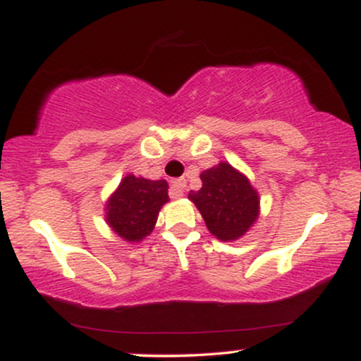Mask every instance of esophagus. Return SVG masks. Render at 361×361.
<instances>
[{"instance_id":"1","label":"esophagus","mask_w":361,"mask_h":361,"mask_svg":"<svg viewBox=\"0 0 361 361\" xmlns=\"http://www.w3.org/2000/svg\"><path fill=\"white\" fill-rule=\"evenodd\" d=\"M185 188H186V180L180 178V180L171 181V190H169V192H171L173 198H180V197H183Z\"/></svg>"}]
</instances>
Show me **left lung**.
Here are the masks:
<instances>
[{
	"instance_id": "obj_1",
	"label": "left lung",
	"mask_w": 361,
	"mask_h": 361,
	"mask_svg": "<svg viewBox=\"0 0 361 361\" xmlns=\"http://www.w3.org/2000/svg\"><path fill=\"white\" fill-rule=\"evenodd\" d=\"M202 188L188 198L204 217L207 229L219 241L243 238L259 217V195L250 178L221 161L200 175Z\"/></svg>"
}]
</instances>
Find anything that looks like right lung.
<instances>
[{"label":"right lung","mask_w":361,"mask_h":361,"mask_svg":"<svg viewBox=\"0 0 361 361\" xmlns=\"http://www.w3.org/2000/svg\"><path fill=\"white\" fill-rule=\"evenodd\" d=\"M169 202L166 180H146L128 173L105 204V221L118 238L140 243L154 229L161 207Z\"/></svg>","instance_id":"1"}]
</instances>
